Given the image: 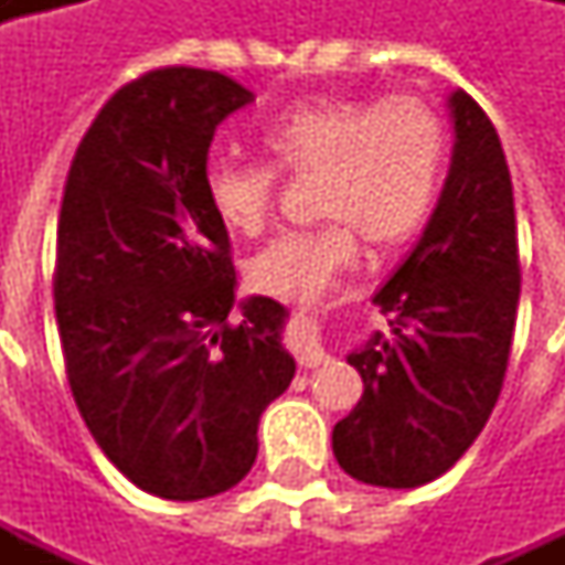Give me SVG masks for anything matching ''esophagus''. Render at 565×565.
Here are the masks:
<instances>
[{
    "label": "esophagus",
    "mask_w": 565,
    "mask_h": 565,
    "mask_svg": "<svg viewBox=\"0 0 565 565\" xmlns=\"http://www.w3.org/2000/svg\"><path fill=\"white\" fill-rule=\"evenodd\" d=\"M299 363L306 369H318L327 363V351H323V344L318 342V335L311 332V323H308V335L302 339V351H299Z\"/></svg>",
    "instance_id": "esophagus-1"
}]
</instances>
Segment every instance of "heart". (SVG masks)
Segmentation results:
<instances>
[{"instance_id":"b5f03b06","label":"heart","mask_w":565,"mask_h":565,"mask_svg":"<svg viewBox=\"0 0 565 565\" xmlns=\"http://www.w3.org/2000/svg\"><path fill=\"white\" fill-rule=\"evenodd\" d=\"M271 162L217 160L205 193L226 230L259 235L278 199L281 174L315 172V199L327 217L290 230L247 263L250 290L315 302L354 266L356 233L369 245L405 242L436 205L448 129L420 96L306 99L259 129Z\"/></svg>"}]
</instances>
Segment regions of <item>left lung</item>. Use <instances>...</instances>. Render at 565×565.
Instances as JSON below:
<instances>
[{
  "instance_id": "left-lung-1",
  "label": "left lung",
  "mask_w": 565,
  "mask_h": 565,
  "mask_svg": "<svg viewBox=\"0 0 565 565\" xmlns=\"http://www.w3.org/2000/svg\"><path fill=\"white\" fill-rule=\"evenodd\" d=\"M454 157L433 217L375 302V332L348 356L363 399L332 429L344 472L375 487L436 481L469 450L502 391L521 296L511 174L497 127L450 96Z\"/></svg>"
}]
</instances>
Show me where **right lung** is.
<instances>
[{
	"instance_id": "1",
	"label": "right lung",
	"mask_w": 565,
	"mask_h": 565,
	"mask_svg": "<svg viewBox=\"0 0 565 565\" xmlns=\"http://www.w3.org/2000/svg\"><path fill=\"white\" fill-rule=\"evenodd\" d=\"M254 99L238 81L150 68L99 108L68 166L54 308L84 424L129 481L193 502L257 460L259 415L294 381L287 311L235 302L230 233L205 193L214 129Z\"/></svg>"
}]
</instances>
